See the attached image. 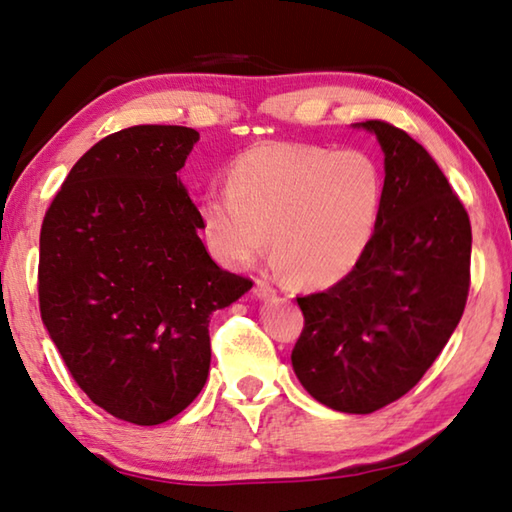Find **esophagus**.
<instances>
[{
	"instance_id": "1",
	"label": "esophagus",
	"mask_w": 512,
	"mask_h": 512,
	"mask_svg": "<svg viewBox=\"0 0 512 512\" xmlns=\"http://www.w3.org/2000/svg\"><path fill=\"white\" fill-rule=\"evenodd\" d=\"M274 294H276V289H274L272 283L265 281V278H256V283H254V296L256 298H269Z\"/></svg>"
}]
</instances>
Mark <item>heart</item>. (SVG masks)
Returning a JSON list of instances; mask_svg holds the SVG:
<instances>
[{
    "instance_id": "obj_1",
    "label": "heart",
    "mask_w": 512,
    "mask_h": 512,
    "mask_svg": "<svg viewBox=\"0 0 512 512\" xmlns=\"http://www.w3.org/2000/svg\"><path fill=\"white\" fill-rule=\"evenodd\" d=\"M381 200L383 176L368 153L274 142L240 153L227 191H207L198 218L223 265L249 267L274 238L276 263L294 283L330 287L368 249Z\"/></svg>"
}]
</instances>
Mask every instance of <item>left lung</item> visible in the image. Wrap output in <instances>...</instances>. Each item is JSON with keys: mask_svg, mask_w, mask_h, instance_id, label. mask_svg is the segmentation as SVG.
Masks as SVG:
<instances>
[{"mask_svg": "<svg viewBox=\"0 0 512 512\" xmlns=\"http://www.w3.org/2000/svg\"><path fill=\"white\" fill-rule=\"evenodd\" d=\"M383 200L374 234L343 281L298 296L292 350L303 388L323 406L370 414L410 392L464 314L470 289L468 211L430 153L383 120Z\"/></svg>", "mask_w": 512, "mask_h": 512, "instance_id": "8db88e82", "label": "left lung"}]
</instances>
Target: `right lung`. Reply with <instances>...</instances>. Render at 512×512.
Masks as SVG:
<instances>
[{
  "mask_svg": "<svg viewBox=\"0 0 512 512\" xmlns=\"http://www.w3.org/2000/svg\"><path fill=\"white\" fill-rule=\"evenodd\" d=\"M198 138L171 124L111 133L75 162L42 223L46 330L86 397L136 426L198 397L209 316L252 287L211 260L176 176Z\"/></svg>",
  "mask_w": 512,
  "mask_h": 512,
  "instance_id": "right-lung-1",
  "label": "right lung"
}]
</instances>
